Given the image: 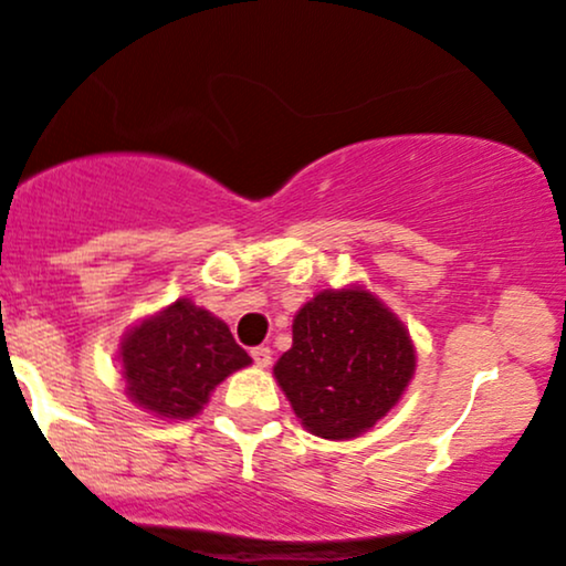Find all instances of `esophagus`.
<instances>
[{
	"mask_svg": "<svg viewBox=\"0 0 566 566\" xmlns=\"http://www.w3.org/2000/svg\"><path fill=\"white\" fill-rule=\"evenodd\" d=\"M250 356H253L255 366H261V369H265V366L271 364V350L263 348V345H258V348L250 350Z\"/></svg>",
	"mask_w": 566,
	"mask_h": 566,
	"instance_id": "1",
	"label": "esophagus"
}]
</instances>
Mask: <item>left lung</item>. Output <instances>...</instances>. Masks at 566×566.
Wrapping results in <instances>:
<instances>
[{"instance_id": "obj_1", "label": "left lung", "mask_w": 566, "mask_h": 566, "mask_svg": "<svg viewBox=\"0 0 566 566\" xmlns=\"http://www.w3.org/2000/svg\"><path fill=\"white\" fill-rule=\"evenodd\" d=\"M417 350L395 313L364 287L324 290L297 311L274 377L303 427L326 440L371 430L398 403Z\"/></svg>"}]
</instances>
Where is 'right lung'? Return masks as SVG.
Returning <instances> with one entry per match:
<instances>
[{"mask_svg": "<svg viewBox=\"0 0 566 566\" xmlns=\"http://www.w3.org/2000/svg\"><path fill=\"white\" fill-rule=\"evenodd\" d=\"M118 358L128 398L166 419L197 417L216 385L250 364L229 326L189 297L134 324Z\"/></svg>", "mask_w": 566, "mask_h": 566, "instance_id": "right-lung-1", "label": "right lung"}]
</instances>
